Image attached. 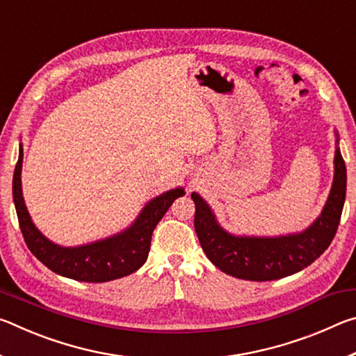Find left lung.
Listing matches in <instances>:
<instances>
[{
    "label": "left lung",
    "instance_id": "1",
    "mask_svg": "<svg viewBox=\"0 0 356 356\" xmlns=\"http://www.w3.org/2000/svg\"><path fill=\"white\" fill-rule=\"evenodd\" d=\"M347 172L336 149L334 180L322 215L305 232L276 238L234 237L216 225L212 210L193 193L195 231L206 256L221 272L240 280L273 281L293 275L323 254L336 236L346 201Z\"/></svg>",
    "mask_w": 356,
    "mask_h": 356
}]
</instances>
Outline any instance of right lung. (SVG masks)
Returning a JSON list of instances; mask_svg holds the SVG:
<instances>
[{
  "instance_id": "1",
  "label": "right lung",
  "mask_w": 356,
  "mask_h": 356,
  "mask_svg": "<svg viewBox=\"0 0 356 356\" xmlns=\"http://www.w3.org/2000/svg\"><path fill=\"white\" fill-rule=\"evenodd\" d=\"M22 161L23 147L20 146L19 161L12 180V195L25 243L29 251L51 272L76 281L105 282L136 272L147 261L155 226L163 218L174 200L185 195L182 188H176L155 197L144 207L135 225L119 236L78 248H63L42 236L29 218L22 196Z\"/></svg>"
}]
</instances>
